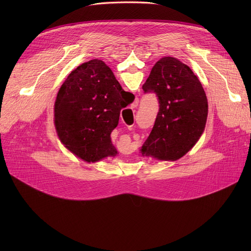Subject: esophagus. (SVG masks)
Segmentation results:
<instances>
[{"label": "esophagus", "mask_w": 251, "mask_h": 251, "mask_svg": "<svg viewBox=\"0 0 251 251\" xmlns=\"http://www.w3.org/2000/svg\"><path fill=\"white\" fill-rule=\"evenodd\" d=\"M138 103H139V100H138V99H135V100L133 101V103L131 104V108H132V109H134V108H137Z\"/></svg>", "instance_id": "obj_1"}]
</instances>
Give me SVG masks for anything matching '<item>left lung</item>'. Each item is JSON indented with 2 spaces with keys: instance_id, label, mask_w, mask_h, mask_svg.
Here are the masks:
<instances>
[{
  "instance_id": "left-lung-1",
  "label": "left lung",
  "mask_w": 251,
  "mask_h": 251,
  "mask_svg": "<svg viewBox=\"0 0 251 251\" xmlns=\"http://www.w3.org/2000/svg\"><path fill=\"white\" fill-rule=\"evenodd\" d=\"M144 94H154L159 112L151 132L141 148L142 155L176 161L201 136L207 117V100L199 78L187 65L164 57L152 67Z\"/></svg>"
}]
</instances>
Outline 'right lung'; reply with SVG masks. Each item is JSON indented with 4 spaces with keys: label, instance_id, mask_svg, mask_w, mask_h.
I'll return each instance as SVG.
<instances>
[{
    "label": "right lung",
    "instance_id": "1",
    "mask_svg": "<svg viewBox=\"0 0 251 251\" xmlns=\"http://www.w3.org/2000/svg\"><path fill=\"white\" fill-rule=\"evenodd\" d=\"M122 91L100 60H91L71 72L55 102L56 130L65 147L88 163L116 155L111 133L126 108Z\"/></svg>",
    "mask_w": 251,
    "mask_h": 251
}]
</instances>
